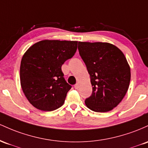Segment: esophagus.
I'll return each mask as SVG.
<instances>
[{"label": "esophagus", "instance_id": "obj_1", "mask_svg": "<svg viewBox=\"0 0 148 148\" xmlns=\"http://www.w3.org/2000/svg\"><path fill=\"white\" fill-rule=\"evenodd\" d=\"M74 87H75V89H79V84H75Z\"/></svg>", "mask_w": 148, "mask_h": 148}]
</instances>
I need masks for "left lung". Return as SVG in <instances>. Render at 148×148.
<instances>
[{
    "label": "left lung",
    "instance_id": "8db88e82",
    "mask_svg": "<svg viewBox=\"0 0 148 148\" xmlns=\"http://www.w3.org/2000/svg\"><path fill=\"white\" fill-rule=\"evenodd\" d=\"M79 54L87 66L92 86L86 99L88 108L108 112L122 101L131 79V70L123 52L108 42H78Z\"/></svg>",
    "mask_w": 148,
    "mask_h": 148
}]
</instances>
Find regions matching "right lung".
Listing matches in <instances>:
<instances>
[{"label":"right lung","instance_id":"right-lung-1","mask_svg":"<svg viewBox=\"0 0 148 148\" xmlns=\"http://www.w3.org/2000/svg\"><path fill=\"white\" fill-rule=\"evenodd\" d=\"M77 41L45 40L33 45L21 61L20 82L30 103L42 111L63 106L71 85L66 82L61 66L74 56Z\"/></svg>","mask_w":148,"mask_h":148}]
</instances>
